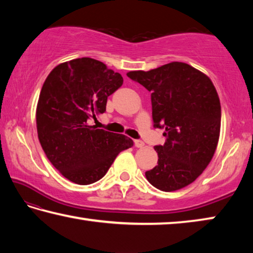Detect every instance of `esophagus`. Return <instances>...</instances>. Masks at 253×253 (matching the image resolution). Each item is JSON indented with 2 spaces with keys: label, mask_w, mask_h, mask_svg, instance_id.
Returning <instances> with one entry per match:
<instances>
[{
  "label": "esophagus",
  "mask_w": 253,
  "mask_h": 253,
  "mask_svg": "<svg viewBox=\"0 0 253 253\" xmlns=\"http://www.w3.org/2000/svg\"><path fill=\"white\" fill-rule=\"evenodd\" d=\"M135 146H136L137 148H142V147H144V146H145V144H144L143 140H140V139H135Z\"/></svg>",
  "instance_id": "esophagus-1"
}]
</instances>
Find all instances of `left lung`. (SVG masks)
Instances as JSON below:
<instances>
[{
    "label": "left lung",
    "instance_id": "8db88e82",
    "mask_svg": "<svg viewBox=\"0 0 253 253\" xmlns=\"http://www.w3.org/2000/svg\"><path fill=\"white\" fill-rule=\"evenodd\" d=\"M127 76L152 92L154 127L165 129V144L154 147L158 162L145 173L147 181L165 192L187 186L207 169L219 142L221 105L215 87L203 72L176 61Z\"/></svg>",
    "mask_w": 253,
    "mask_h": 253
}]
</instances>
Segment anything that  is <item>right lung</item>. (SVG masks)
<instances>
[{
    "label": "right lung",
    "mask_w": 253,
    "mask_h": 253,
    "mask_svg": "<svg viewBox=\"0 0 253 253\" xmlns=\"http://www.w3.org/2000/svg\"><path fill=\"white\" fill-rule=\"evenodd\" d=\"M123 81L121 74L91 58L60 63L46 77L37 106L38 137L51 164L69 181H99L118 154L134 145L125 135L89 125L105 113L107 98Z\"/></svg>",
    "instance_id": "obj_1"
}]
</instances>
